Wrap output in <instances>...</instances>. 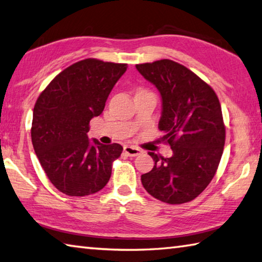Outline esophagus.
<instances>
[{"mask_svg": "<svg viewBox=\"0 0 262 262\" xmlns=\"http://www.w3.org/2000/svg\"><path fill=\"white\" fill-rule=\"evenodd\" d=\"M123 151L130 157H136L142 154V151L139 149V147H136L134 145H125L123 146Z\"/></svg>", "mask_w": 262, "mask_h": 262, "instance_id": "1", "label": "esophagus"}]
</instances>
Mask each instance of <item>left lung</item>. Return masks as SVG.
I'll return each mask as SVG.
<instances>
[{
	"mask_svg": "<svg viewBox=\"0 0 262 262\" xmlns=\"http://www.w3.org/2000/svg\"><path fill=\"white\" fill-rule=\"evenodd\" d=\"M136 69L158 89V128L173 151L169 158L149 152L155 166L142 175V184L161 202L188 203L210 184L221 160L226 128L220 102L210 85L177 61L161 59Z\"/></svg>",
	"mask_w": 262,
	"mask_h": 262,
	"instance_id": "8db88e82",
	"label": "left lung"
}]
</instances>
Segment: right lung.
Here are the masks:
<instances>
[{
  "mask_svg": "<svg viewBox=\"0 0 262 262\" xmlns=\"http://www.w3.org/2000/svg\"><path fill=\"white\" fill-rule=\"evenodd\" d=\"M127 64L83 59L60 72L41 93L33 110L32 143L55 188L82 197L102 190L122 146L88 139L89 122L104 110Z\"/></svg>",
  "mask_w": 262,
  "mask_h": 262,
  "instance_id": "right-lung-1",
  "label": "right lung"
}]
</instances>
